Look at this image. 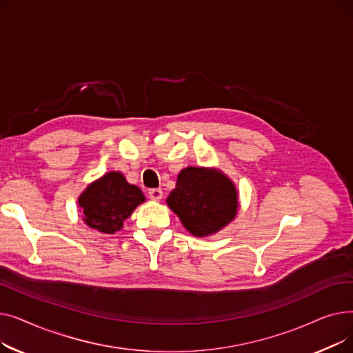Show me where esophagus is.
Wrapping results in <instances>:
<instances>
[{
	"mask_svg": "<svg viewBox=\"0 0 353 353\" xmlns=\"http://www.w3.org/2000/svg\"><path fill=\"white\" fill-rule=\"evenodd\" d=\"M148 196H150L152 200L159 201L163 197V192H161V189H150V190H148Z\"/></svg>",
	"mask_w": 353,
	"mask_h": 353,
	"instance_id": "obj_1",
	"label": "esophagus"
}]
</instances>
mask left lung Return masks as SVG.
<instances>
[{
    "instance_id": "obj_1",
    "label": "left lung",
    "mask_w": 353,
    "mask_h": 353,
    "mask_svg": "<svg viewBox=\"0 0 353 353\" xmlns=\"http://www.w3.org/2000/svg\"><path fill=\"white\" fill-rule=\"evenodd\" d=\"M167 205L194 236H208L225 228L236 216L237 193L221 173L188 167L177 176Z\"/></svg>"
}]
</instances>
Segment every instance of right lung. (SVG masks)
I'll use <instances>...</instances> for the list:
<instances>
[{"label": "right lung", "instance_id": "obj_1", "mask_svg": "<svg viewBox=\"0 0 353 353\" xmlns=\"http://www.w3.org/2000/svg\"><path fill=\"white\" fill-rule=\"evenodd\" d=\"M144 200L137 186L128 184L121 173L111 172L90 184L79 203L84 221L90 228L113 234L123 228V221Z\"/></svg>", "mask_w": 353, "mask_h": 353}]
</instances>
